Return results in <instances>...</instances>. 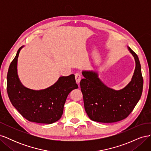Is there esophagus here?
I'll return each mask as SVG.
<instances>
[{"label":"esophagus","instance_id":"34e87169","mask_svg":"<svg viewBox=\"0 0 151 151\" xmlns=\"http://www.w3.org/2000/svg\"><path fill=\"white\" fill-rule=\"evenodd\" d=\"M75 77H76V81L77 84H79L80 81L81 80V76L79 74H76L75 75Z\"/></svg>","mask_w":151,"mask_h":151}]
</instances>
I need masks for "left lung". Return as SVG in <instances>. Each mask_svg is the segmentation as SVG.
<instances>
[{
  "label": "left lung",
  "mask_w": 151,
  "mask_h": 151,
  "mask_svg": "<svg viewBox=\"0 0 151 151\" xmlns=\"http://www.w3.org/2000/svg\"><path fill=\"white\" fill-rule=\"evenodd\" d=\"M134 56L135 68L132 80L124 88L114 90L104 84L96 72L83 71L80 82L86 112L91 120L113 123L125 119L133 111L141 97L143 77L137 54L128 47Z\"/></svg>",
  "instance_id": "left-lung-1"
}]
</instances>
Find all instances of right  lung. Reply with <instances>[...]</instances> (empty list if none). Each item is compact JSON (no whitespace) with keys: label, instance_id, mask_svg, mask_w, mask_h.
Here are the masks:
<instances>
[{"label":"right lung","instance_id":"add662e5","mask_svg":"<svg viewBox=\"0 0 151 151\" xmlns=\"http://www.w3.org/2000/svg\"><path fill=\"white\" fill-rule=\"evenodd\" d=\"M21 47L11 63L7 76V91L10 101L21 115L29 122L51 124L61 118L67 96L78 88L75 76L59 77L52 86L33 90L21 84L17 75V58Z\"/></svg>","mask_w":151,"mask_h":151}]
</instances>
